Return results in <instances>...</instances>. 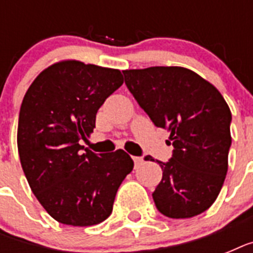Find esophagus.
Wrapping results in <instances>:
<instances>
[{"label":"esophagus","mask_w":253,"mask_h":253,"mask_svg":"<svg viewBox=\"0 0 253 253\" xmlns=\"http://www.w3.org/2000/svg\"><path fill=\"white\" fill-rule=\"evenodd\" d=\"M134 163H135V166L138 167V166H140V164H142L143 163V158H139V156H134Z\"/></svg>","instance_id":"obj_1"}]
</instances>
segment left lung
Segmentation results:
<instances>
[{
	"instance_id": "obj_1",
	"label": "left lung",
	"mask_w": 253,
	"mask_h": 253,
	"mask_svg": "<svg viewBox=\"0 0 253 253\" xmlns=\"http://www.w3.org/2000/svg\"><path fill=\"white\" fill-rule=\"evenodd\" d=\"M125 83L155 126L170 132L173 155L158 162L163 178L152 193L162 214L174 219L206 211L228 169L231 111L219 90L182 67L123 71ZM169 142V144H170ZM146 160H152L146 156Z\"/></svg>"
}]
</instances>
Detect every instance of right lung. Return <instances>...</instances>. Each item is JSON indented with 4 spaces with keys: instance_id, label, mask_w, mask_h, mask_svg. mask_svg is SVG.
I'll use <instances>...</instances> for the list:
<instances>
[{
    "instance_id": "right-lung-1",
    "label": "right lung",
    "mask_w": 253,
    "mask_h": 253,
    "mask_svg": "<svg viewBox=\"0 0 253 253\" xmlns=\"http://www.w3.org/2000/svg\"><path fill=\"white\" fill-rule=\"evenodd\" d=\"M122 84L119 69L64 60L39 73L23 97L17 134L22 169L38 201L60 223L103 222L134 168L123 150L83 154L80 144L93 132L105 99Z\"/></svg>"
}]
</instances>
